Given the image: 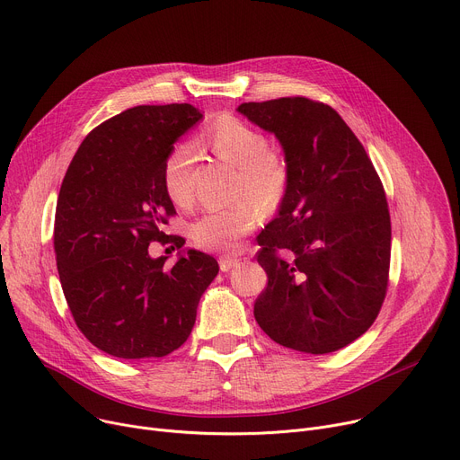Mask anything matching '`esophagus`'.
Instances as JSON below:
<instances>
[{
  "instance_id": "1",
  "label": "esophagus",
  "mask_w": 460,
  "mask_h": 460,
  "mask_svg": "<svg viewBox=\"0 0 460 460\" xmlns=\"http://www.w3.org/2000/svg\"><path fill=\"white\" fill-rule=\"evenodd\" d=\"M239 263L237 258H232V256H221L219 258V267L223 272H228L232 267H235Z\"/></svg>"
}]
</instances>
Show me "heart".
<instances>
[{
  "instance_id": "obj_1",
  "label": "heart",
  "mask_w": 460,
  "mask_h": 460,
  "mask_svg": "<svg viewBox=\"0 0 460 460\" xmlns=\"http://www.w3.org/2000/svg\"><path fill=\"white\" fill-rule=\"evenodd\" d=\"M204 141L219 160L239 169L237 197L254 199L265 211H276L288 197L289 164L270 149L269 137L234 116H223L204 132ZM195 147L176 144L165 156L162 182L174 206H188L193 199ZM260 221V208L243 200L226 208L208 209L191 225V239L206 251L235 252L241 239Z\"/></svg>"
}]
</instances>
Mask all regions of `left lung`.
I'll return each instance as SVG.
<instances>
[{"mask_svg": "<svg viewBox=\"0 0 460 460\" xmlns=\"http://www.w3.org/2000/svg\"><path fill=\"white\" fill-rule=\"evenodd\" d=\"M237 111L279 139L289 164L288 197L258 241L269 284L256 321L286 348L341 349L374 324L386 295L391 216L379 174L330 104L279 97Z\"/></svg>", "mask_w": 460, "mask_h": 460, "instance_id": "8db88e82", "label": "left lung"}]
</instances>
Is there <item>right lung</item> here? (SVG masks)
<instances>
[{"instance_id":"1","label":"right lung","mask_w":460,"mask_h":460,"mask_svg":"<svg viewBox=\"0 0 460 460\" xmlns=\"http://www.w3.org/2000/svg\"><path fill=\"white\" fill-rule=\"evenodd\" d=\"M202 114L184 102L141 104L95 127L77 149L55 211L62 291L83 335L119 359L164 358L190 337L197 305L219 272L188 251L171 269L149 244L186 239L164 226L176 211L162 169L172 144Z\"/></svg>"}]
</instances>
